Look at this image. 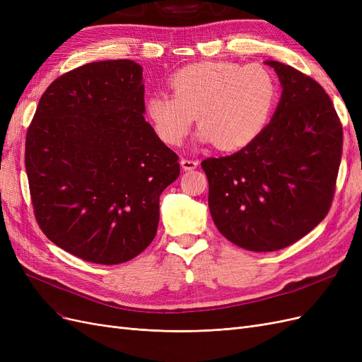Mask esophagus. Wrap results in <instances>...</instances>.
<instances>
[{"mask_svg": "<svg viewBox=\"0 0 362 362\" xmlns=\"http://www.w3.org/2000/svg\"><path fill=\"white\" fill-rule=\"evenodd\" d=\"M199 166L198 160H190V158H181V168L184 170H194Z\"/></svg>", "mask_w": 362, "mask_h": 362, "instance_id": "obj_1", "label": "esophagus"}]
</instances>
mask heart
<instances>
[{"mask_svg":"<svg viewBox=\"0 0 362 362\" xmlns=\"http://www.w3.org/2000/svg\"><path fill=\"white\" fill-rule=\"evenodd\" d=\"M172 95L154 93L145 113L158 139L180 146L198 116L199 144L235 151L254 141L267 125L278 100V83L258 63L231 62L187 64L169 78Z\"/></svg>","mask_w":362,"mask_h":362,"instance_id":"b5f03b06","label":"heart"}]
</instances>
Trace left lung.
I'll return each mask as SVG.
<instances>
[{
    "label": "left lung",
    "instance_id": "left-lung-1",
    "mask_svg": "<svg viewBox=\"0 0 362 362\" xmlns=\"http://www.w3.org/2000/svg\"><path fill=\"white\" fill-rule=\"evenodd\" d=\"M264 63L282 87L269 125L235 154L201 163L214 225L254 252L287 247L323 221L343 148V128L323 87L288 64Z\"/></svg>",
    "mask_w": 362,
    "mask_h": 362
}]
</instances>
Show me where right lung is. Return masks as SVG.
Instances as JSON below:
<instances>
[{"label": "right lung", "instance_id": "add662e5", "mask_svg": "<svg viewBox=\"0 0 362 362\" xmlns=\"http://www.w3.org/2000/svg\"><path fill=\"white\" fill-rule=\"evenodd\" d=\"M144 68L93 62L42 95L25 140L37 223L54 245L95 264L137 257L154 240L160 194L178 156L144 117Z\"/></svg>", "mask_w": 362, "mask_h": 362}]
</instances>
